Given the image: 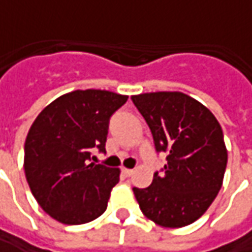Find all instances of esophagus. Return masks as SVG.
<instances>
[{
    "mask_svg": "<svg viewBox=\"0 0 252 252\" xmlns=\"http://www.w3.org/2000/svg\"><path fill=\"white\" fill-rule=\"evenodd\" d=\"M121 172H123V176H126V178H129V176L134 173V170L126 169V168H123V170H121Z\"/></svg>",
    "mask_w": 252,
    "mask_h": 252,
    "instance_id": "esophagus-1",
    "label": "esophagus"
}]
</instances>
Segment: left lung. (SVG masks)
<instances>
[{
  "label": "left lung",
  "instance_id": "8db88e82",
  "mask_svg": "<svg viewBox=\"0 0 252 252\" xmlns=\"http://www.w3.org/2000/svg\"><path fill=\"white\" fill-rule=\"evenodd\" d=\"M151 128L157 151L168 152L162 173L134 188L141 212L155 224L179 228L200 219L221 189L227 166L223 129L213 113L181 92L131 95Z\"/></svg>",
  "mask_w": 252,
  "mask_h": 252
}]
</instances>
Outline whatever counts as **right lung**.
<instances>
[{
	"instance_id": "add662e5",
	"label": "right lung",
	"mask_w": 252,
	"mask_h": 252,
	"mask_svg": "<svg viewBox=\"0 0 252 252\" xmlns=\"http://www.w3.org/2000/svg\"><path fill=\"white\" fill-rule=\"evenodd\" d=\"M128 95L74 90L53 100L35 118L25 141L24 169L39 206L63 224H84L107 209L120 169L90 163L105 151L108 121Z\"/></svg>"
}]
</instances>
